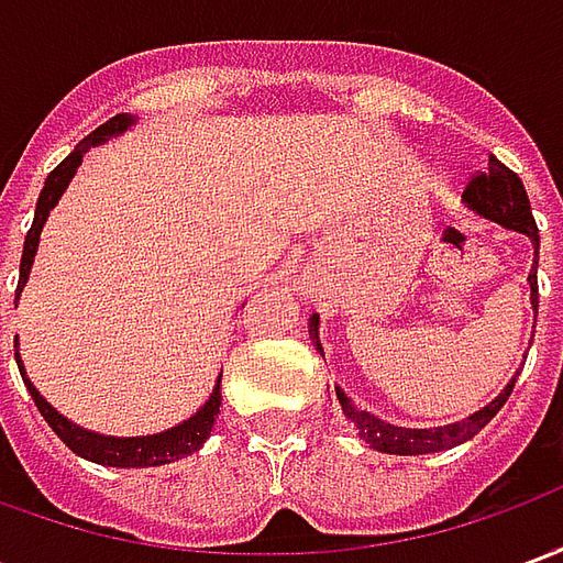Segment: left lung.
<instances>
[{"label":"left lung","mask_w":563,"mask_h":563,"mask_svg":"<svg viewBox=\"0 0 563 563\" xmlns=\"http://www.w3.org/2000/svg\"><path fill=\"white\" fill-rule=\"evenodd\" d=\"M464 201L467 208H473L476 213H483L488 220L500 222L507 225L512 232L528 234L533 241V250H540V232H537V222H533L531 213V201H528V192L521 186L519 174L509 172L507 165L500 159H488V168L485 172H476L464 186ZM528 283H531V305L533 313H537V301H540V289H537V258H533V268L528 274ZM319 319L313 317L310 322V334L317 341V350L322 353L319 346V334H317ZM516 386V379H509V386L495 401L483 407L479 413L467 416L461 422L443 424V428H398V424H389L377 419V416L365 413V410H355L350 398L338 389V401H341L343 413L346 419H353L355 428H358V437H365V443H371V449L377 452H389V455H428V452H443V449H452L471 440L473 434H479L485 424L492 422L497 416V410L507 404L509 391Z\"/></svg>","instance_id":"1"}]
</instances>
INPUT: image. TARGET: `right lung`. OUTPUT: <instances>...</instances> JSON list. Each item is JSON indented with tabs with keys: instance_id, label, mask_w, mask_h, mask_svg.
Returning <instances> with one entry per match:
<instances>
[{
	"instance_id": "right-lung-1",
	"label": "right lung",
	"mask_w": 563,
	"mask_h": 563,
	"mask_svg": "<svg viewBox=\"0 0 563 563\" xmlns=\"http://www.w3.org/2000/svg\"><path fill=\"white\" fill-rule=\"evenodd\" d=\"M126 126H132V117L126 114H117L111 120H104L102 126L92 129L87 139L80 141L75 153H68L66 159L56 165L54 172L47 174V180H44L42 196H38V205H35V220H32V229L26 232V244H23V258H20V280H18V295L23 289V283L30 277L32 268V258H35V246H38V234H42V225L47 220V213L54 208L59 196H63V189L71 180V174L84 159V153L92 147V144H102L104 139H111L117 132H123ZM18 346V343H14ZM20 365V355L14 353ZM23 383H26V389H30L32 401L38 407V413L44 416V422L51 424L56 431V437L66 443L71 452H78L80 459L96 461V464H108V467H159V464H172V461L184 459L189 452H196L205 440L210 437V428H213V416L220 413V386L213 389L210 395V401L198 410L192 419H186L184 424H177L172 431H162V434L153 437H102V434H90V431H84L78 424H71L66 416H59L51 407V404L44 401L38 389L32 386L26 374H23Z\"/></svg>"
}]
</instances>
